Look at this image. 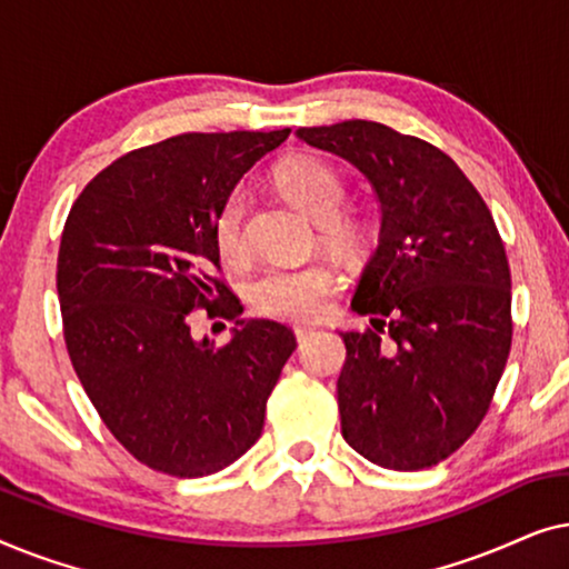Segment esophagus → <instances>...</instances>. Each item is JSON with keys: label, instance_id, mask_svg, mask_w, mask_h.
<instances>
[{"label": "esophagus", "instance_id": "obj_1", "mask_svg": "<svg viewBox=\"0 0 569 569\" xmlns=\"http://www.w3.org/2000/svg\"><path fill=\"white\" fill-rule=\"evenodd\" d=\"M295 337H298V341H302V339H308L310 333H313V326H295Z\"/></svg>", "mask_w": 569, "mask_h": 569}]
</instances>
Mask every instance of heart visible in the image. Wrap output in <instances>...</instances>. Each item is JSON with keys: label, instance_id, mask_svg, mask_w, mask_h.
<instances>
[{"label": "heart", "instance_id": "b5f03b06", "mask_svg": "<svg viewBox=\"0 0 569 569\" xmlns=\"http://www.w3.org/2000/svg\"><path fill=\"white\" fill-rule=\"evenodd\" d=\"M277 183L318 222V236L326 246L345 256L360 251L368 224L352 209H341L347 201V178L331 162L318 158L287 160L277 168ZM246 209L243 191H232L217 212V251L228 263H240L248 256ZM333 284L337 271L326 261H274L251 279L248 302L259 316L308 323L323 316Z\"/></svg>", "mask_w": 569, "mask_h": 569}]
</instances>
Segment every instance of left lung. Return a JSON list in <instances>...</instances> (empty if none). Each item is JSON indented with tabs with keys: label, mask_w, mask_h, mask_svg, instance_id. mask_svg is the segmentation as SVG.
<instances>
[{
	"label": "left lung",
	"mask_w": 569,
	"mask_h": 569,
	"mask_svg": "<svg viewBox=\"0 0 569 569\" xmlns=\"http://www.w3.org/2000/svg\"><path fill=\"white\" fill-rule=\"evenodd\" d=\"M298 137L360 168L380 201L378 246L352 298L372 326L341 331V435L383 469L446 461L477 432L510 355V263L492 212L446 152L386 123Z\"/></svg>",
	"instance_id": "obj_1"
}]
</instances>
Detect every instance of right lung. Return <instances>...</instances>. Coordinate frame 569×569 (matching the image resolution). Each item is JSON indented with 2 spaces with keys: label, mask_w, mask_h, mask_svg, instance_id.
I'll return each instance as SVG.
<instances>
[{
  "label": "right lung",
  "mask_w": 569,
  "mask_h": 569,
  "mask_svg": "<svg viewBox=\"0 0 569 569\" xmlns=\"http://www.w3.org/2000/svg\"><path fill=\"white\" fill-rule=\"evenodd\" d=\"M279 131L178 134L121 154L84 186L59 246L64 345L92 407L139 463L193 479L261 438L295 352L277 321H238L228 345L193 341L191 310L236 321L214 220Z\"/></svg>",
  "instance_id": "1"
}]
</instances>
